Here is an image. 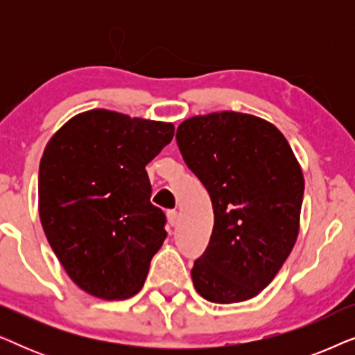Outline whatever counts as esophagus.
Returning <instances> with one entry per match:
<instances>
[{
	"mask_svg": "<svg viewBox=\"0 0 355 355\" xmlns=\"http://www.w3.org/2000/svg\"><path fill=\"white\" fill-rule=\"evenodd\" d=\"M166 216H168V223L171 226H174L178 223V211L176 210H169L168 213H166Z\"/></svg>",
	"mask_w": 355,
	"mask_h": 355,
	"instance_id": "obj_1",
	"label": "esophagus"
}]
</instances>
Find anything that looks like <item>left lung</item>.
<instances>
[{
	"instance_id": "1",
	"label": "left lung",
	"mask_w": 355,
	"mask_h": 355,
	"mask_svg": "<svg viewBox=\"0 0 355 355\" xmlns=\"http://www.w3.org/2000/svg\"><path fill=\"white\" fill-rule=\"evenodd\" d=\"M176 140L215 211L210 242L191 271L193 288L215 304L255 297L299 236L304 174L293 148L270 121L237 111L192 116Z\"/></svg>"
}]
</instances>
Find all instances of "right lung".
<instances>
[{"label":"right lung","instance_id":"add662e5","mask_svg":"<svg viewBox=\"0 0 355 355\" xmlns=\"http://www.w3.org/2000/svg\"><path fill=\"white\" fill-rule=\"evenodd\" d=\"M173 135V123L89 110L48 140L38 173L40 221L67 276L87 294L123 300L142 289L166 237L145 166Z\"/></svg>","mask_w":355,"mask_h":355}]
</instances>
